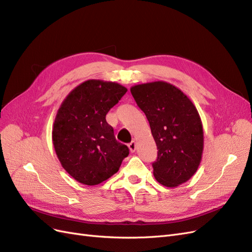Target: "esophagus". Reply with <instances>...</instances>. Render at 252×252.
Listing matches in <instances>:
<instances>
[{"label": "esophagus", "mask_w": 252, "mask_h": 252, "mask_svg": "<svg viewBox=\"0 0 252 252\" xmlns=\"http://www.w3.org/2000/svg\"><path fill=\"white\" fill-rule=\"evenodd\" d=\"M128 147H129V150H130L131 152H134V151H135V148H136L135 142L132 141L131 143H129V144H128Z\"/></svg>", "instance_id": "esophagus-1"}]
</instances>
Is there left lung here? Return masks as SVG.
<instances>
[{
  "label": "left lung",
  "mask_w": 252,
  "mask_h": 252,
  "mask_svg": "<svg viewBox=\"0 0 252 252\" xmlns=\"http://www.w3.org/2000/svg\"><path fill=\"white\" fill-rule=\"evenodd\" d=\"M146 114L158 148L152 164L156 180L174 188L193 177L202 161L204 132L192 101L170 83L156 81L130 88Z\"/></svg>",
  "instance_id": "8db88e82"
}]
</instances>
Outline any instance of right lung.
I'll return each mask as SVG.
<instances>
[{
    "label": "right lung",
    "mask_w": 252,
    "mask_h": 252,
    "mask_svg": "<svg viewBox=\"0 0 252 252\" xmlns=\"http://www.w3.org/2000/svg\"><path fill=\"white\" fill-rule=\"evenodd\" d=\"M126 91L116 82L87 80L60 106L52 127L53 147L63 168L81 184L94 186L109 179L129 155L106 122V114Z\"/></svg>",
    "instance_id": "right-lung-1"
}]
</instances>
